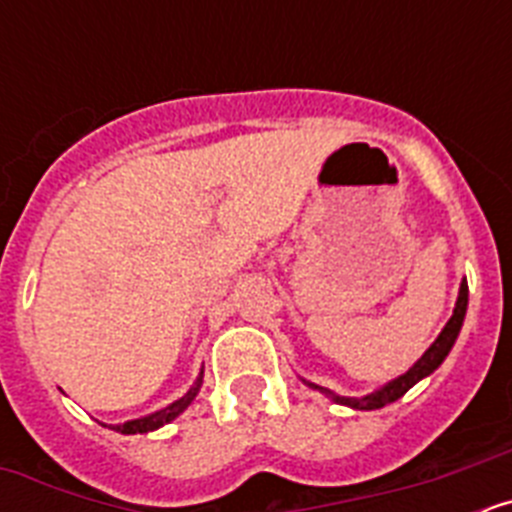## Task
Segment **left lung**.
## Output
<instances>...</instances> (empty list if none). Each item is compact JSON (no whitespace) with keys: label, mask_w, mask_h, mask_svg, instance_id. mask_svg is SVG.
Listing matches in <instances>:
<instances>
[{"label":"left lung","mask_w":512,"mask_h":512,"mask_svg":"<svg viewBox=\"0 0 512 512\" xmlns=\"http://www.w3.org/2000/svg\"><path fill=\"white\" fill-rule=\"evenodd\" d=\"M467 302H469V287H467V279H464V282H461V287H459V297H456L454 315L449 318V323L443 325V330L438 333L436 341L431 343V348H428V351H425V354L420 356V359L415 361L408 372L402 374V377L392 379V382H387L384 387L374 390L372 395L341 397V395H333V392L325 390V387H318V384L305 382V379H302V382L310 384L312 390L325 392V395H328L333 402H341V405H348V408H354V410H379V408H384V405H390V402L400 400V397L405 395L410 387H413V384H418L420 379L428 377V374H433L438 366L443 364V359L449 356L451 346L456 343V336H459L461 325H464V315H467Z\"/></svg>","instance_id":"8db88e82"}]
</instances>
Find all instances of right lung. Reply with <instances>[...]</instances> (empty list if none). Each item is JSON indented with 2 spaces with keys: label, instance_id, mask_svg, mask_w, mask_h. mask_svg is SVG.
Instances as JSON below:
<instances>
[{
  "label": "right lung",
  "instance_id": "add662e5",
  "mask_svg": "<svg viewBox=\"0 0 512 512\" xmlns=\"http://www.w3.org/2000/svg\"><path fill=\"white\" fill-rule=\"evenodd\" d=\"M200 387H202V372H200V377H197V382L192 384V390H189L184 397H179V400H176V402H171L169 408L158 410V413H153V415H146V418L128 420V423H122V425H107V428H112V431H120V433H128V436H133V433L156 431V428H161V425L171 423V420H174L176 415H182L184 410H187L189 405H192V400H194V397H197Z\"/></svg>",
  "mask_w": 512,
  "mask_h": 512
}]
</instances>
